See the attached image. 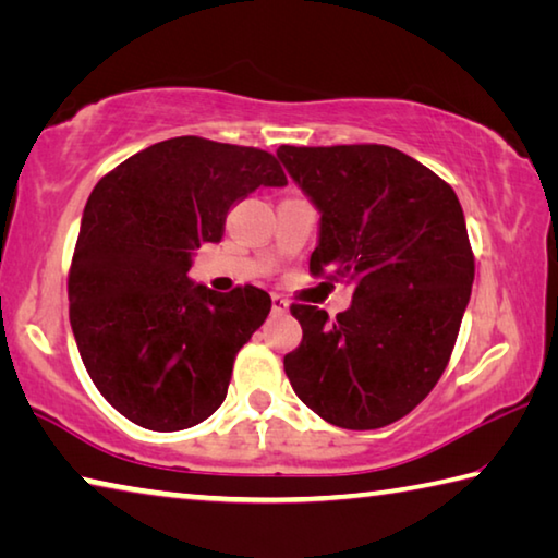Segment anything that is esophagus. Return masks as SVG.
<instances>
[{
    "mask_svg": "<svg viewBox=\"0 0 558 558\" xmlns=\"http://www.w3.org/2000/svg\"><path fill=\"white\" fill-rule=\"evenodd\" d=\"M270 300H272V313H276V315L288 313V300H286V298H280V295H272Z\"/></svg>",
    "mask_w": 558,
    "mask_h": 558,
    "instance_id": "obj_1",
    "label": "esophagus"
}]
</instances>
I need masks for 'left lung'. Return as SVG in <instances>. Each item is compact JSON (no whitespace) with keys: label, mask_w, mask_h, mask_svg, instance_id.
Instances as JSON below:
<instances>
[{"label":"left lung","mask_w":558,"mask_h":558,"mask_svg":"<svg viewBox=\"0 0 558 558\" xmlns=\"http://www.w3.org/2000/svg\"><path fill=\"white\" fill-rule=\"evenodd\" d=\"M278 157L323 214L310 272L354 286L337 319L290 307L302 327L282 362L292 391L332 426H389L426 399L456 347L475 280L462 206L386 145H282Z\"/></svg>","instance_id":"1"}]
</instances>
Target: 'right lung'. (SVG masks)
Wrapping results in <instances>:
<instances>
[{
	"instance_id": "right-lung-1",
	"label": "right lung",
	"mask_w": 558,
	"mask_h": 558,
	"mask_svg": "<svg viewBox=\"0 0 558 558\" xmlns=\"http://www.w3.org/2000/svg\"><path fill=\"white\" fill-rule=\"evenodd\" d=\"M286 184L270 153L184 135L132 155L93 189L69 315L88 376L128 421L184 430L223 403L270 295L256 286L214 292L186 272L196 248L221 241L235 202Z\"/></svg>"
}]
</instances>
